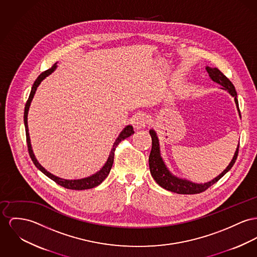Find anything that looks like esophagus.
Masks as SVG:
<instances>
[{"label":"esophagus","instance_id":"1","mask_svg":"<svg viewBox=\"0 0 257 257\" xmlns=\"http://www.w3.org/2000/svg\"><path fill=\"white\" fill-rule=\"evenodd\" d=\"M148 121H149V118H148V116L146 114L138 113L137 116L134 118V120H133V124H134L135 128L141 130V128L146 126Z\"/></svg>","mask_w":257,"mask_h":257}]
</instances>
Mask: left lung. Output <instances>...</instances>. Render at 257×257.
Instances as JSON below:
<instances>
[{
  "label": "left lung",
  "instance_id": "obj_1",
  "mask_svg": "<svg viewBox=\"0 0 257 257\" xmlns=\"http://www.w3.org/2000/svg\"><path fill=\"white\" fill-rule=\"evenodd\" d=\"M205 70L208 73L209 78L213 82H215L216 84L222 86L221 89L228 91L234 97V100H235L236 106H237V110L239 112V118H240L239 102L237 99V91L235 89L234 85L230 82V80L223 74L222 72H220V70H218L217 68H212L209 66H206ZM149 134L152 137V149H151V153L149 156V168H150L151 175L153 176L155 181L161 187H163L168 191L173 192V193H176V194L191 195V194H198V193L204 192L208 187H210L211 185L216 183L225 173H227L232 169V167L234 166V164L237 160V157H238L239 144H238V147L236 149V152L234 154L232 161L218 176H216L212 180L205 182V183H195V182H192L185 178H180L171 173L161 156L160 142H159V138H158L156 132L152 128L149 131Z\"/></svg>",
  "mask_w": 257,
  "mask_h": 257
}]
</instances>
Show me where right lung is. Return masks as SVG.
<instances>
[{
	"instance_id": "right-lung-1",
	"label": "right lung",
	"mask_w": 257,
	"mask_h": 257,
	"mask_svg": "<svg viewBox=\"0 0 257 257\" xmlns=\"http://www.w3.org/2000/svg\"><path fill=\"white\" fill-rule=\"evenodd\" d=\"M57 63L53 64L52 68L43 72L38 78L37 80L35 81L34 85L32 86V89H31V92H30V95H29V98L26 102L25 105V109H24V125H25V132H26V140H27V146H28V151H29V155L34 163L35 166L37 167V169H39L40 171H42L45 175H47L49 178H51L52 180H53L54 182H56L58 185L64 187V188L71 189V190H86V189H90L99 185L103 180L108 176L109 172L112 169V166H113V162H114V153H115V150H116V147L118 146V144L120 143L121 140L127 138V137H131L132 135L135 134L134 132V127L133 125H126L121 132H120L119 137L116 138L114 144H113V147L111 149V152L109 154V157L106 161V163L104 164L102 168L95 172L94 174L90 175V176H87L85 178H81V179H64V178H60L58 176H55L53 175L52 173H51L50 171H47L44 167L41 166V164L38 162V160L36 159L34 153H33V150H32V145H31V140H30V137H29V130H28V121H27V117H28V111H29V108H30V105L32 102V99L34 97L35 93H36V90L38 88L39 85L42 83L43 80H45L48 76H50L52 73L54 72V70L57 68Z\"/></svg>"
}]
</instances>
